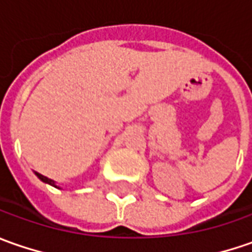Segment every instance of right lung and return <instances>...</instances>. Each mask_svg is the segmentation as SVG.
<instances>
[{
  "instance_id": "right-lung-1",
  "label": "right lung",
  "mask_w": 252,
  "mask_h": 252,
  "mask_svg": "<svg viewBox=\"0 0 252 252\" xmlns=\"http://www.w3.org/2000/svg\"><path fill=\"white\" fill-rule=\"evenodd\" d=\"M36 176L41 180V181H44V183H47V184H50V186H54L56 187V184H54V181L53 180H50V178L44 177V176H41V174H39V173H36Z\"/></svg>"
}]
</instances>
